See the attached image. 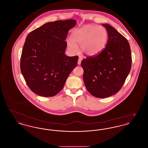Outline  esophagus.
<instances>
[{"label": "esophagus", "mask_w": 148, "mask_h": 148, "mask_svg": "<svg viewBox=\"0 0 148 148\" xmlns=\"http://www.w3.org/2000/svg\"><path fill=\"white\" fill-rule=\"evenodd\" d=\"M82 58H79V59H78V62H77V64H79V65H80V64H81V62H82Z\"/></svg>", "instance_id": "34e87169"}]
</instances>
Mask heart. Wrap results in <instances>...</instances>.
I'll list each match as a JSON object with an SVG mask.
<instances>
[{
    "instance_id": "b5f03b06",
    "label": "heart",
    "mask_w": 148,
    "mask_h": 148,
    "mask_svg": "<svg viewBox=\"0 0 148 148\" xmlns=\"http://www.w3.org/2000/svg\"><path fill=\"white\" fill-rule=\"evenodd\" d=\"M71 39L66 40V45L72 54L80 51L87 56H95L106 48L108 40L107 30L103 27L88 24L73 31Z\"/></svg>"
}]
</instances>
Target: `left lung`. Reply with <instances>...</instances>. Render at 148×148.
<instances>
[{
    "label": "left lung",
    "instance_id": "8db88e82",
    "mask_svg": "<svg viewBox=\"0 0 148 148\" xmlns=\"http://www.w3.org/2000/svg\"><path fill=\"white\" fill-rule=\"evenodd\" d=\"M108 34L105 49L97 56L81 62L86 89L94 97L104 98L118 92L132 66V54L127 39L108 24H103Z\"/></svg>",
    "mask_w": 148,
    "mask_h": 148
}]
</instances>
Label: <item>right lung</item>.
<instances>
[{"label":"right lung","mask_w":148,"mask_h":148,"mask_svg":"<svg viewBox=\"0 0 148 148\" xmlns=\"http://www.w3.org/2000/svg\"><path fill=\"white\" fill-rule=\"evenodd\" d=\"M77 21H56L44 24L26 38L21 59V70L29 88L35 94L53 97L64 87L79 57L65 54L68 31Z\"/></svg>","instance_id":"1"}]
</instances>
